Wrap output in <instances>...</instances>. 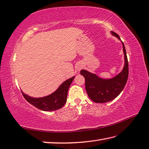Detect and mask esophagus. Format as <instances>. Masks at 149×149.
Listing matches in <instances>:
<instances>
[{
  "label": "esophagus",
  "instance_id": "1",
  "mask_svg": "<svg viewBox=\"0 0 149 149\" xmlns=\"http://www.w3.org/2000/svg\"><path fill=\"white\" fill-rule=\"evenodd\" d=\"M81 68H82V65H78L77 67H76V70H77V71H79L81 69Z\"/></svg>",
  "mask_w": 149,
  "mask_h": 149
}]
</instances>
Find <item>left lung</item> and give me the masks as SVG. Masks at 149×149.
I'll return each instance as SVG.
<instances>
[{
    "label": "left lung",
    "mask_w": 149,
    "mask_h": 149,
    "mask_svg": "<svg viewBox=\"0 0 149 149\" xmlns=\"http://www.w3.org/2000/svg\"><path fill=\"white\" fill-rule=\"evenodd\" d=\"M111 33L120 40V37L115 32L111 31ZM121 42L123 45L125 65L122 71L115 77L111 79H103L85 70H81L80 72L85 79L87 94L95 103H104L114 100L120 94L127 83L129 77V63L124 44L122 41Z\"/></svg>",
    "instance_id": "obj_1"
}]
</instances>
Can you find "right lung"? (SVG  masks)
I'll return each instance as SVG.
<instances>
[{"instance_id": "obj_1", "label": "right lung", "mask_w": 149, "mask_h": 149, "mask_svg": "<svg viewBox=\"0 0 149 149\" xmlns=\"http://www.w3.org/2000/svg\"><path fill=\"white\" fill-rule=\"evenodd\" d=\"M75 76L72 77L61 84L54 92L42 97H33L25 94L22 91V94L25 100L32 105L42 111H54L62 108L66 102L68 90Z\"/></svg>"}]
</instances>
